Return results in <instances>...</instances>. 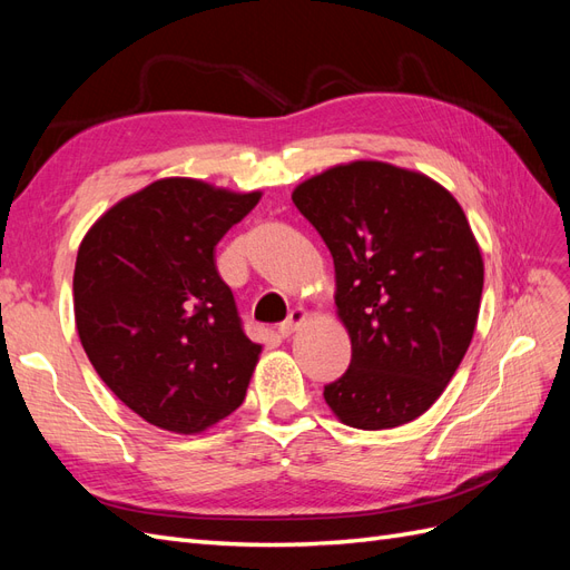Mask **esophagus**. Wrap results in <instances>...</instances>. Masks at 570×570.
I'll list each match as a JSON object with an SVG mask.
<instances>
[{"label": "esophagus", "instance_id": "1", "mask_svg": "<svg viewBox=\"0 0 570 570\" xmlns=\"http://www.w3.org/2000/svg\"><path fill=\"white\" fill-rule=\"evenodd\" d=\"M306 321H308V312H306V308H292L289 316L278 325V333H281L283 337H289V335L295 333L297 327H299L302 323H306Z\"/></svg>", "mask_w": 570, "mask_h": 570}]
</instances>
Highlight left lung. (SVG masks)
<instances>
[{"mask_svg":"<svg viewBox=\"0 0 570 570\" xmlns=\"http://www.w3.org/2000/svg\"><path fill=\"white\" fill-rule=\"evenodd\" d=\"M333 254L352 364L323 396L352 428L419 419L450 385L475 333L485 266L461 204L433 178L350 161L292 193Z\"/></svg>","mask_w":570,"mask_h":570,"instance_id":"1","label":"left lung"}]
</instances>
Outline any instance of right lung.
Here are the masks:
<instances>
[{
    "mask_svg": "<svg viewBox=\"0 0 570 570\" xmlns=\"http://www.w3.org/2000/svg\"><path fill=\"white\" fill-rule=\"evenodd\" d=\"M262 199L195 178H161L85 233L76 327L90 364L137 416L197 435L245 402L262 344L237 316L214 247Z\"/></svg>",
    "mask_w": 570,
    "mask_h": 570,
    "instance_id": "right-lung-1",
    "label": "right lung"
}]
</instances>
